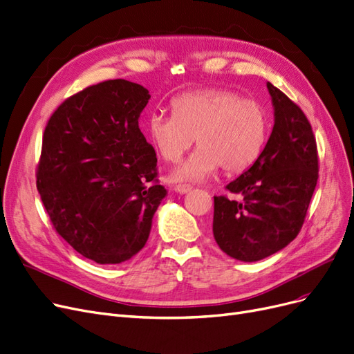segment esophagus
Listing matches in <instances>:
<instances>
[{"instance_id": "1", "label": "esophagus", "mask_w": 354, "mask_h": 354, "mask_svg": "<svg viewBox=\"0 0 354 354\" xmlns=\"http://www.w3.org/2000/svg\"><path fill=\"white\" fill-rule=\"evenodd\" d=\"M192 189V187L191 185H187V184H178V185H175V191L178 192V194H187V192H189Z\"/></svg>"}]
</instances>
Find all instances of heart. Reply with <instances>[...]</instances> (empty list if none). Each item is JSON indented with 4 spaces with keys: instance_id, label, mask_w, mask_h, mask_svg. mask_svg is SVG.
I'll return each instance as SVG.
<instances>
[{
    "instance_id": "b5f03b06",
    "label": "heart",
    "mask_w": 354,
    "mask_h": 354,
    "mask_svg": "<svg viewBox=\"0 0 354 354\" xmlns=\"http://www.w3.org/2000/svg\"><path fill=\"white\" fill-rule=\"evenodd\" d=\"M174 115L153 112L147 134L162 159L180 160L197 138L198 149L172 174L174 180H201L221 166L241 174L259 157L270 131L268 115L255 100L232 90H192L172 100Z\"/></svg>"
}]
</instances>
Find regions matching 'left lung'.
Masks as SVG:
<instances>
[{
  "instance_id": "1",
  "label": "left lung",
  "mask_w": 354,
  "mask_h": 354,
  "mask_svg": "<svg viewBox=\"0 0 354 354\" xmlns=\"http://www.w3.org/2000/svg\"><path fill=\"white\" fill-rule=\"evenodd\" d=\"M271 136L255 163L226 187L241 200L214 197L213 234L229 257L255 263L279 252L302 229L318 180L317 141L308 118L267 83Z\"/></svg>"
}]
</instances>
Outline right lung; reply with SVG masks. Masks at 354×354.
<instances>
[{
	"mask_svg": "<svg viewBox=\"0 0 354 354\" xmlns=\"http://www.w3.org/2000/svg\"><path fill=\"white\" fill-rule=\"evenodd\" d=\"M149 90L108 80L65 100L45 128L36 185L55 230L97 264H121L146 245L167 195L138 128Z\"/></svg>",
	"mask_w": 354,
	"mask_h": 354,
	"instance_id": "obj_1",
	"label": "right lung"
}]
</instances>
